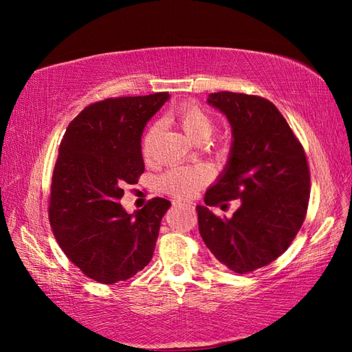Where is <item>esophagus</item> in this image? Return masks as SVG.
<instances>
[{"label": "esophagus", "instance_id": "1", "mask_svg": "<svg viewBox=\"0 0 352 352\" xmlns=\"http://www.w3.org/2000/svg\"><path fill=\"white\" fill-rule=\"evenodd\" d=\"M174 206H177V207H188V206H184V204H180V203H174Z\"/></svg>", "mask_w": 352, "mask_h": 352}]
</instances>
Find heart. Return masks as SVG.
<instances>
[{
  "label": "heart",
  "mask_w": 352,
  "mask_h": 352,
  "mask_svg": "<svg viewBox=\"0 0 352 352\" xmlns=\"http://www.w3.org/2000/svg\"><path fill=\"white\" fill-rule=\"evenodd\" d=\"M175 118L183 131L197 142L206 144L212 138L214 131L213 118L206 110L195 106V104H184L175 111ZM162 125L159 122L153 124L142 139V154L145 159L151 157L155 139L159 138ZM222 149V148H219ZM212 178V169L206 164H195V166H177L169 169L160 178L162 189L177 198H190L201 186L207 184Z\"/></svg>",
  "instance_id": "1"
}]
</instances>
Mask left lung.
<instances>
[{
	"label": "left lung",
	"mask_w": 352,
	"mask_h": 352,
	"mask_svg": "<svg viewBox=\"0 0 352 352\" xmlns=\"http://www.w3.org/2000/svg\"><path fill=\"white\" fill-rule=\"evenodd\" d=\"M207 102L231 125L228 162L197 206L199 234L222 265L248 274L289 248L307 213L310 172L304 148L286 119L261 96L216 92ZM241 199L231 219L210 206Z\"/></svg>",
	"instance_id": "1"
}]
</instances>
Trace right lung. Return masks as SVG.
<instances>
[{
    "instance_id": "right-lung-1",
    "label": "right lung",
    "mask_w": 352,
    "mask_h": 352,
    "mask_svg": "<svg viewBox=\"0 0 352 352\" xmlns=\"http://www.w3.org/2000/svg\"><path fill=\"white\" fill-rule=\"evenodd\" d=\"M168 92L94 102L74 118L52 172L50 222L57 243L89 278L125 281L153 258L170 203L153 198L134 213L119 199L145 169L142 133Z\"/></svg>"
}]
</instances>
